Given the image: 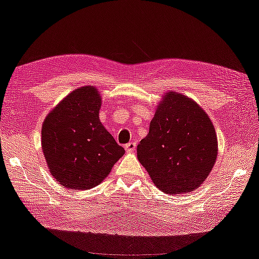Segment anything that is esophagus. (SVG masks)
I'll return each instance as SVG.
<instances>
[{
	"label": "esophagus",
	"instance_id": "1",
	"mask_svg": "<svg viewBox=\"0 0 259 259\" xmlns=\"http://www.w3.org/2000/svg\"><path fill=\"white\" fill-rule=\"evenodd\" d=\"M124 149L126 150V151L128 152H133L135 149H136V143L135 142H130V143H128V144H125L124 145Z\"/></svg>",
	"mask_w": 259,
	"mask_h": 259
}]
</instances>
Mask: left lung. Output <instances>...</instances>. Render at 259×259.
<instances>
[{"mask_svg": "<svg viewBox=\"0 0 259 259\" xmlns=\"http://www.w3.org/2000/svg\"><path fill=\"white\" fill-rule=\"evenodd\" d=\"M137 157L153 184L167 194L194 191L218 157L213 123L194 101L168 92L137 145Z\"/></svg>", "mask_w": 259, "mask_h": 259, "instance_id": "left-lung-1", "label": "left lung"}]
</instances>
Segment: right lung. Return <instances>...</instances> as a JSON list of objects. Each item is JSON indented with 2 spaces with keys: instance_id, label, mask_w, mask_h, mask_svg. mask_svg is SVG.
Listing matches in <instances>:
<instances>
[{
  "instance_id": "add662e5",
  "label": "right lung",
  "mask_w": 259,
  "mask_h": 259,
  "mask_svg": "<svg viewBox=\"0 0 259 259\" xmlns=\"http://www.w3.org/2000/svg\"><path fill=\"white\" fill-rule=\"evenodd\" d=\"M101 98L95 87H80L48 115L41 148L52 176L71 190H90L109 175L124 154L99 118Z\"/></svg>"
}]
</instances>
